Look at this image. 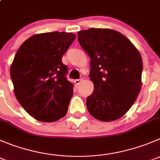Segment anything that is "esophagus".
Instances as JSON below:
<instances>
[{
	"mask_svg": "<svg viewBox=\"0 0 160 160\" xmlns=\"http://www.w3.org/2000/svg\"><path fill=\"white\" fill-rule=\"evenodd\" d=\"M82 82V79H76V80H74V83H75L77 86H79Z\"/></svg>",
	"mask_w": 160,
	"mask_h": 160,
	"instance_id": "obj_1",
	"label": "esophagus"
}]
</instances>
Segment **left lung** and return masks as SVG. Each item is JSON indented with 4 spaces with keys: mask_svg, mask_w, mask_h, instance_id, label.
<instances>
[{
    "mask_svg": "<svg viewBox=\"0 0 160 160\" xmlns=\"http://www.w3.org/2000/svg\"><path fill=\"white\" fill-rule=\"evenodd\" d=\"M78 40L90 57L89 76L94 89L86 99L88 111L100 121L118 119L141 91V54L127 37L112 29L82 30Z\"/></svg>",
    "mask_w": 160,
    "mask_h": 160,
    "instance_id": "8db88e82",
    "label": "left lung"
}]
</instances>
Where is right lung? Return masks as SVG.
Wrapping results in <instances>:
<instances>
[{"label": "right lung", "mask_w": 160, "mask_h": 160, "mask_svg": "<svg viewBox=\"0 0 160 160\" xmlns=\"http://www.w3.org/2000/svg\"><path fill=\"white\" fill-rule=\"evenodd\" d=\"M76 35L66 32L34 34L19 47L10 75L19 104L33 118L55 122L64 117L73 96L62 57Z\"/></svg>", "instance_id": "right-lung-1"}]
</instances>
